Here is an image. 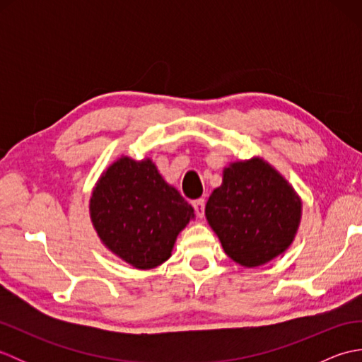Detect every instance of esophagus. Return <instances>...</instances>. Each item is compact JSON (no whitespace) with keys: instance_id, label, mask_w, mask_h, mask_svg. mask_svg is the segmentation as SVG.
Segmentation results:
<instances>
[{"instance_id":"1","label":"esophagus","mask_w":362,"mask_h":362,"mask_svg":"<svg viewBox=\"0 0 362 362\" xmlns=\"http://www.w3.org/2000/svg\"><path fill=\"white\" fill-rule=\"evenodd\" d=\"M193 206H194L196 216L199 219H202L204 218V213H205V201H204V199H197V201L193 202Z\"/></svg>"}]
</instances>
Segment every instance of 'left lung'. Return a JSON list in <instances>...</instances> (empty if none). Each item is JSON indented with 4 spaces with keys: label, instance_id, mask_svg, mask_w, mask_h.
<instances>
[{
    "label": "left lung",
    "instance_id": "8db88e82",
    "mask_svg": "<svg viewBox=\"0 0 362 362\" xmlns=\"http://www.w3.org/2000/svg\"><path fill=\"white\" fill-rule=\"evenodd\" d=\"M205 216L235 263L257 267L281 255L294 241L302 201L275 168L253 157L224 169Z\"/></svg>",
    "mask_w": 362,
    "mask_h": 362
}]
</instances>
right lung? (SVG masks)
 <instances>
[{"mask_svg":"<svg viewBox=\"0 0 362 362\" xmlns=\"http://www.w3.org/2000/svg\"><path fill=\"white\" fill-rule=\"evenodd\" d=\"M90 218L115 255L136 269H153L171 257L177 235L194 218V210L151 158L122 156L98 180Z\"/></svg>","mask_w":362,"mask_h":362,"instance_id":"1","label":"right lung"}]
</instances>
